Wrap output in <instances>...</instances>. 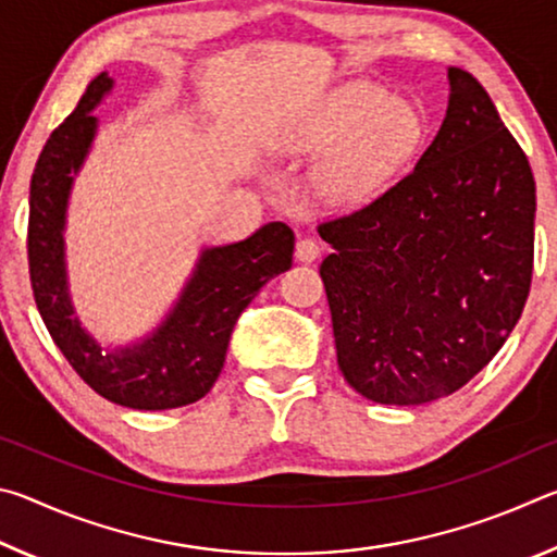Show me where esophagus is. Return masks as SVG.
<instances>
[{
    "mask_svg": "<svg viewBox=\"0 0 557 557\" xmlns=\"http://www.w3.org/2000/svg\"><path fill=\"white\" fill-rule=\"evenodd\" d=\"M319 252H322V248H319V243L314 238H301L297 240V250H295V258L299 262H314L319 258Z\"/></svg>",
    "mask_w": 557,
    "mask_h": 557,
    "instance_id": "34e87169",
    "label": "esophagus"
}]
</instances>
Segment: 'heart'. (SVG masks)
<instances>
[{
  "label": "heart",
  "mask_w": 557,
  "mask_h": 557,
  "mask_svg": "<svg viewBox=\"0 0 557 557\" xmlns=\"http://www.w3.org/2000/svg\"><path fill=\"white\" fill-rule=\"evenodd\" d=\"M422 137L418 110L385 90L351 83L285 137L295 152L317 154L314 194L336 209H356L381 191Z\"/></svg>",
  "instance_id": "1"
}]
</instances>
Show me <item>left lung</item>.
Returning <instances> with one entry per match:
<instances>
[{"label":"left lung","instance_id":"1","mask_svg":"<svg viewBox=\"0 0 557 557\" xmlns=\"http://www.w3.org/2000/svg\"><path fill=\"white\" fill-rule=\"evenodd\" d=\"M418 164L379 199L319 223V275L346 383L381 405L459 391L492 361L531 289L535 182L474 75Z\"/></svg>","mask_w":557,"mask_h":557}]
</instances>
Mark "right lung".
<instances>
[{
	"mask_svg": "<svg viewBox=\"0 0 557 557\" xmlns=\"http://www.w3.org/2000/svg\"><path fill=\"white\" fill-rule=\"evenodd\" d=\"M110 88L108 73L92 78L36 162L26 238L32 289L53 344L92 391L132 410H172L201 400L213 388L243 309L265 282L292 268L295 233L275 221L240 243L206 248L164 322L143 342L106 351L75 317L63 228L73 178L98 129V117L90 112Z\"/></svg>",
	"mask_w": 557,
	"mask_h": 557,
	"instance_id": "right-lung-1",
	"label": "right lung"
}]
</instances>
